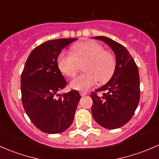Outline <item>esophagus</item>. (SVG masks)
I'll use <instances>...</instances> for the list:
<instances>
[{
    "mask_svg": "<svg viewBox=\"0 0 159 159\" xmlns=\"http://www.w3.org/2000/svg\"><path fill=\"white\" fill-rule=\"evenodd\" d=\"M80 94H81V96H85L87 95V92H85V91H80Z\"/></svg>",
    "mask_w": 159,
    "mask_h": 159,
    "instance_id": "1",
    "label": "esophagus"
}]
</instances>
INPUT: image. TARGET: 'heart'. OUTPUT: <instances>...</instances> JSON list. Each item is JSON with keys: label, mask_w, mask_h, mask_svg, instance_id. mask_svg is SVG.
Instances as JSON below:
<instances>
[{"label": "heart", "mask_w": 159, "mask_h": 159, "mask_svg": "<svg viewBox=\"0 0 159 159\" xmlns=\"http://www.w3.org/2000/svg\"><path fill=\"white\" fill-rule=\"evenodd\" d=\"M59 70L68 77H73L83 65L84 73L70 81V87L78 91H88L98 81L104 83L110 79L116 67V58L102 44L94 41L78 43L71 53L62 51L57 59Z\"/></svg>", "instance_id": "heart-1"}]
</instances>
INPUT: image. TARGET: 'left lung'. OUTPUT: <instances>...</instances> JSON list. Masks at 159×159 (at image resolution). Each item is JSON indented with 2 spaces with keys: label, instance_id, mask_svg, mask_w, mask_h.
Masks as SVG:
<instances>
[{
  "label": "left lung",
  "instance_id": "1",
  "mask_svg": "<svg viewBox=\"0 0 159 159\" xmlns=\"http://www.w3.org/2000/svg\"><path fill=\"white\" fill-rule=\"evenodd\" d=\"M94 38L111 48L116 57V67L110 81L91 93L92 116L105 129H118L129 122L139 105V68L129 51L121 44L107 37ZM102 91L105 92L102 96L97 94Z\"/></svg>",
  "mask_w": 159,
  "mask_h": 159
}]
</instances>
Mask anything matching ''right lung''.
I'll return each instance as SVG.
<instances>
[{"label":"right lung","instance_id":"right-lung-1","mask_svg":"<svg viewBox=\"0 0 159 159\" xmlns=\"http://www.w3.org/2000/svg\"><path fill=\"white\" fill-rule=\"evenodd\" d=\"M77 38H61L44 42L30 52L20 78L21 99L30 121L41 131L57 134L73 122L81 99L78 91L60 95L67 82L57 66L62 49Z\"/></svg>","mask_w":159,"mask_h":159}]
</instances>
